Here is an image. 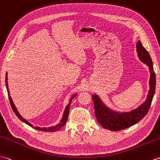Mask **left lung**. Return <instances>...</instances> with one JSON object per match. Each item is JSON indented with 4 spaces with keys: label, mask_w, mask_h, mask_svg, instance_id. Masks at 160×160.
Segmentation results:
<instances>
[{
    "label": "left lung",
    "mask_w": 160,
    "mask_h": 160,
    "mask_svg": "<svg viewBox=\"0 0 160 160\" xmlns=\"http://www.w3.org/2000/svg\"><path fill=\"white\" fill-rule=\"evenodd\" d=\"M136 48L138 58L149 67L151 74L149 80L150 89L145 103L130 112L120 113L106 108L97 95H92V96L95 106V116L98 122L103 128L111 131L124 130L141 121L148 113L155 92L156 79L149 53L143 47L140 40L137 43Z\"/></svg>",
    "instance_id": "left-lung-1"
}]
</instances>
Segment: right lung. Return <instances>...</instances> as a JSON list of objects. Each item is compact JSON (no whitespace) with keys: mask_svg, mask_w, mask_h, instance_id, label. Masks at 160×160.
<instances>
[{"mask_svg":"<svg viewBox=\"0 0 160 160\" xmlns=\"http://www.w3.org/2000/svg\"><path fill=\"white\" fill-rule=\"evenodd\" d=\"M5 82H6V87H7V92H8V96H9V99L10 101V103H11V106L12 108V109L13 110L14 113H15V115L17 116L19 120H21L22 122H23L24 123H26V124L29 125L31 127H33L30 123L28 122L26 120L24 119L23 118L21 115L19 113V112H18L17 109H16L15 105L13 104V100L11 98L10 96V94H9V87H8V83H7V73H6V78H5ZM75 97V95L73 96L72 97V99L69 101V103L68 104V105L66 106V108L65 109V111L63 113V116L62 119H61L60 123H59L58 124H57L55 126H52V127H49V128H40V127H35V128L38 130H41V131H45V132H55L56 130H58L60 128H62V127L65 124V123H66L67 120H68V116H69V108H70V104H71V101L73 99V98Z\"/></svg>","mask_w":160,"mask_h":160,"instance_id":"1","label":"right lung"}]
</instances>
